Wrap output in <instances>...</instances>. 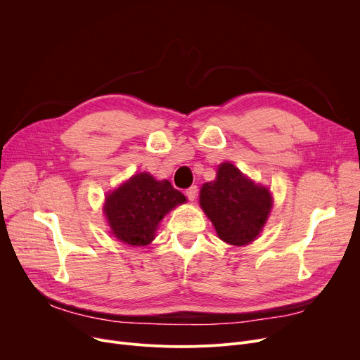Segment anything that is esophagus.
<instances>
[{"label":"esophagus","mask_w":360,"mask_h":360,"mask_svg":"<svg viewBox=\"0 0 360 360\" xmlns=\"http://www.w3.org/2000/svg\"><path fill=\"white\" fill-rule=\"evenodd\" d=\"M197 194H198V190H197V186H195V185H194V186H191V188H188V190L185 191V195H186V198L190 200V201H195Z\"/></svg>","instance_id":"obj_1"}]
</instances>
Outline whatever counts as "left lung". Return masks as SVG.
<instances>
[{
  "label": "left lung",
  "mask_w": 360,
  "mask_h": 360,
  "mask_svg": "<svg viewBox=\"0 0 360 360\" xmlns=\"http://www.w3.org/2000/svg\"><path fill=\"white\" fill-rule=\"evenodd\" d=\"M200 205L221 240L242 247L252 242L266 224L271 195L267 188L245 178L232 163H221L217 179L202 185Z\"/></svg>",
  "instance_id": "8db88e82"
}]
</instances>
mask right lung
Listing matches in <instances>:
<instances>
[{"mask_svg": "<svg viewBox=\"0 0 360 360\" xmlns=\"http://www.w3.org/2000/svg\"><path fill=\"white\" fill-rule=\"evenodd\" d=\"M185 201V195L169 181H156L143 172L108 195L105 214L120 240L132 247H144L155 239L163 216Z\"/></svg>", "mask_w": 360, "mask_h": 360, "instance_id": "1", "label": "right lung"}]
</instances>
